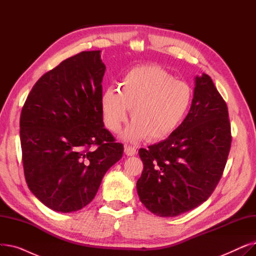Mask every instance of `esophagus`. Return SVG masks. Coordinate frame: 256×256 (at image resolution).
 <instances>
[{"label":"esophagus","instance_id":"esophagus-1","mask_svg":"<svg viewBox=\"0 0 256 256\" xmlns=\"http://www.w3.org/2000/svg\"><path fill=\"white\" fill-rule=\"evenodd\" d=\"M124 154H126V156H135V154H137V150H136L135 147H132V146L126 145V146H124Z\"/></svg>","mask_w":256,"mask_h":256}]
</instances>
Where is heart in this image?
<instances>
[{
	"label": "heart",
	"instance_id": "1",
	"mask_svg": "<svg viewBox=\"0 0 256 256\" xmlns=\"http://www.w3.org/2000/svg\"><path fill=\"white\" fill-rule=\"evenodd\" d=\"M191 100L189 85L160 66L143 65L128 70L119 89L109 87L102 92L100 109L104 126L113 132L121 130L132 109L134 120L124 132V140H162L180 126Z\"/></svg>",
	"mask_w": 256,
	"mask_h": 256
}]
</instances>
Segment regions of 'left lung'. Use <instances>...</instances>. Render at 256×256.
Returning <instances> with one entry per match:
<instances>
[{"mask_svg":"<svg viewBox=\"0 0 256 256\" xmlns=\"http://www.w3.org/2000/svg\"><path fill=\"white\" fill-rule=\"evenodd\" d=\"M232 145L227 106L210 76H195L190 111L166 139L141 148L144 168L137 192L158 217H176L208 200Z\"/></svg>","mask_w":256,"mask_h":256,"instance_id":"left-lung-1","label":"left lung"}]
</instances>
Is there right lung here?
Listing matches in <instances>:
<instances>
[{
	"mask_svg": "<svg viewBox=\"0 0 256 256\" xmlns=\"http://www.w3.org/2000/svg\"><path fill=\"white\" fill-rule=\"evenodd\" d=\"M106 66L100 50L62 61L33 86L20 114L26 182L35 197L60 212L78 210L96 195L124 145L104 128L100 109ZM96 144V151L90 147Z\"/></svg>",
	"mask_w": 256,
	"mask_h": 256,
	"instance_id": "1",
	"label": "right lung"
}]
</instances>
